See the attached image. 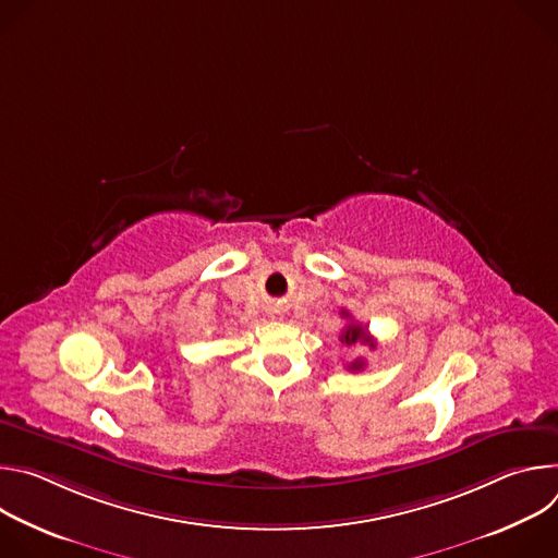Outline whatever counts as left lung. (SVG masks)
Masks as SVG:
<instances>
[{"label":"left lung","instance_id":"obj_1","mask_svg":"<svg viewBox=\"0 0 558 558\" xmlns=\"http://www.w3.org/2000/svg\"><path fill=\"white\" fill-rule=\"evenodd\" d=\"M342 317H351L349 311H342ZM340 340H342L344 344H349V347L355 344V342H362V344H368L371 349H375V340L368 336V331H366L362 325H355V323L347 325V329L342 331ZM362 368H364V360H362V357L349 364V371H362Z\"/></svg>","mask_w":558,"mask_h":558}]
</instances>
